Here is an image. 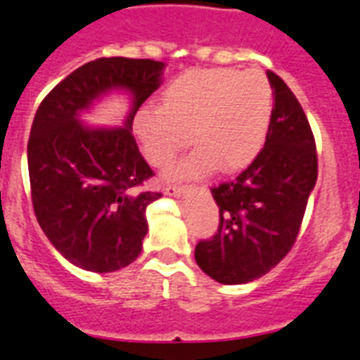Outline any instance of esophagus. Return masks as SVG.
<instances>
[{"label": "esophagus", "instance_id": "1", "mask_svg": "<svg viewBox=\"0 0 360 360\" xmlns=\"http://www.w3.org/2000/svg\"><path fill=\"white\" fill-rule=\"evenodd\" d=\"M189 189H191L189 186H176V184H171V186L165 187V193L171 196H182V195H186Z\"/></svg>", "mask_w": 360, "mask_h": 360}]
</instances>
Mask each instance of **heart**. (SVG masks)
Instances as JSON below:
<instances>
[{
    "label": "heart",
    "mask_w": 360,
    "mask_h": 360,
    "mask_svg": "<svg viewBox=\"0 0 360 360\" xmlns=\"http://www.w3.org/2000/svg\"><path fill=\"white\" fill-rule=\"evenodd\" d=\"M273 118V89L259 70L193 69L167 85L164 105L134 116L143 155L156 167L191 143V155L169 169L171 178H196L218 167L235 173L262 150Z\"/></svg>",
    "instance_id": "b5f03b06"
}]
</instances>
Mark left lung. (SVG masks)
I'll use <instances>...</instances> for the list:
<instances>
[{
    "label": "left lung",
    "mask_w": 360,
    "mask_h": 360,
    "mask_svg": "<svg viewBox=\"0 0 360 360\" xmlns=\"http://www.w3.org/2000/svg\"><path fill=\"white\" fill-rule=\"evenodd\" d=\"M273 118L259 156L229 182L211 187L218 231L200 240L195 260L220 284H245L273 269L293 248L317 182V147L299 100L268 70Z\"/></svg>",
    "instance_id": "8db88e82"
}]
</instances>
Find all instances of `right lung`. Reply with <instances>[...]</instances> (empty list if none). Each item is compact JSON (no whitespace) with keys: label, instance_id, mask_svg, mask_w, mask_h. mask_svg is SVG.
Returning a JSON list of instances; mask_svg holds the SVG:
<instances>
[{"label":"right lung","instance_id":"add662e5","mask_svg":"<svg viewBox=\"0 0 360 360\" xmlns=\"http://www.w3.org/2000/svg\"><path fill=\"white\" fill-rule=\"evenodd\" d=\"M164 63L133 58L89 61L43 98L29 158L32 207L43 233L69 262L109 273L138 259L147 235V205L162 193L142 191L153 176L133 136V118L162 84ZM115 88L131 94L124 128H87L77 116Z\"/></svg>","mask_w":360,"mask_h":360}]
</instances>
